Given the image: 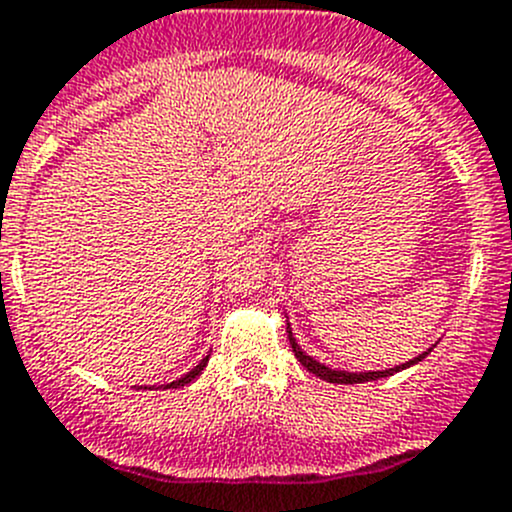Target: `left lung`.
<instances>
[{"instance_id":"1","label":"left lung","mask_w":512,"mask_h":512,"mask_svg":"<svg viewBox=\"0 0 512 512\" xmlns=\"http://www.w3.org/2000/svg\"><path fill=\"white\" fill-rule=\"evenodd\" d=\"M286 332H289V342H291V349H294L296 359H299V362L304 364V367L309 369L311 374H316V377H319V379H326V382H334V384H362V382H372V379L389 377V374L402 372V369H407V367H412V364L422 362V359H425L427 354L432 352V349H427L425 354H420V357L410 359V362H407V364H399V367H394V369H382V372H344V369L326 367V364L316 362V359H311L309 354L301 352V347H299V344H296L294 334H291V326L289 324H286Z\"/></svg>"}]
</instances>
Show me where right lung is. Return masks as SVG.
I'll return each mask as SVG.
<instances>
[{
  "label": "right lung",
  "instance_id": "obj_1",
  "mask_svg": "<svg viewBox=\"0 0 512 512\" xmlns=\"http://www.w3.org/2000/svg\"><path fill=\"white\" fill-rule=\"evenodd\" d=\"M206 364H208V357H203V359H201V362H198V367H196V369H191V372H188V374H183V377H180V379H175V382L165 384V389H175V387H186V384H188V382H193V379H196V377H198V374H201V372H203V367H206Z\"/></svg>",
  "mask_w": 512,
  "mask_h": 512
}]
</instances>
